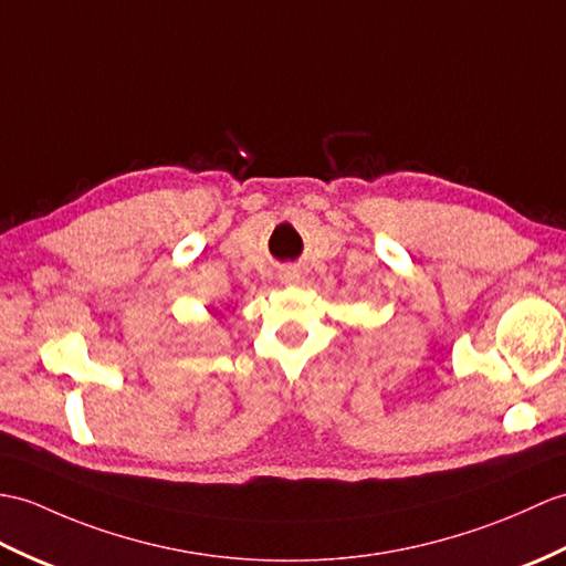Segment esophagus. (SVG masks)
I'll list each match as a JSON object with an SVG mask.
<instances>
[{"label": "esophagus", "instance_id": "esophagus-1", "mask_svg": "<svg viewBox=\"0 0 566 566\" xmlns=\"http://www.w3.org/2000/svg\"><path fill=\"white\" fill-rule=\"evenodd\" d=\"M298 280V272H286L284 274V282H296Z\"/></svg>", "mask_w": 566, "mask_h": 566}]
</instances>
